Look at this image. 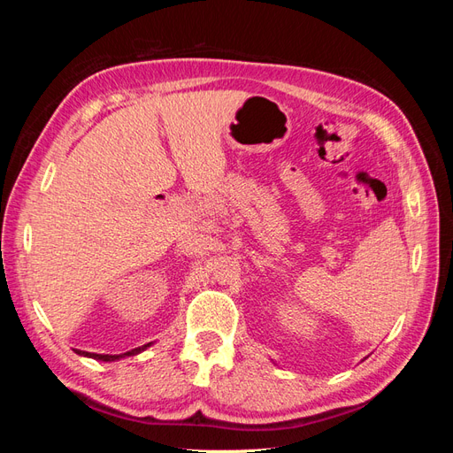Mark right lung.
<instances>
[{"label":"right lung","instance_id":"1","mask_svg":"<svg viewBox=\"0 0 453 453\" xmlns=\"http://www.w3.org/2000/svg\"><path fill=\"white\" fill-rule=\"evenodd\" d=\"M149 346H153V342H149V344L145 346H140L135 349H130L127 353H120V355H104V353H90V351H83V349H75L77 355H81V357H88V359H96V361H105V363H113V361H119V359H125V357H132V355H138L142 351H145Z\"/></svg>","mask_w":453,"mask_h":453}]
</instances>
